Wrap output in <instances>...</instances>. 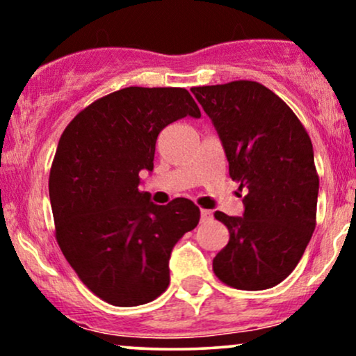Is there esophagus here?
Masks as SVG:
<instances>
[{"label": "esophagus", "instance_id": "1", "mask_svg": "<svg viewBox=\"0 0 356 356\" xmlns=\"http://www.w3.org/2000/svg\"><path fill=\"white\" fill-rule=\"evenodd\" d=\"M211 219V212L207 209H201V220H207Z\"/></svg>", "mask_w": 356, "mask_h": 356}]
</instances>
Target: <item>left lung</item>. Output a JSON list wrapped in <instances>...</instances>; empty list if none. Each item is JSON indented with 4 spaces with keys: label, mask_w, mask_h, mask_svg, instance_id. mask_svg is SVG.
<instances>
[{
    "label": "left lung",
    "mask_w": 356,
    "mask_h": 356,
    "mask_svg": "<svg viewBox=\"0 0 356 356\" xmlns=\"http://www.w3.org/2000/svg\"><path fill=\"white\" fill-rule=\"evenodd\" d=\"M218 130L243 218L216 211L229 243L212 261L236 289L280 284L300 263L314 226L320 177L308 132L275 92L251 80L191 88Z\"/></svg>",
    "instance_id": "obj_1"
}]
</instances>
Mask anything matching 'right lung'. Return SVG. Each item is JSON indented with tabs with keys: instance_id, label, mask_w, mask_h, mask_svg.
I'll return each instance as SVG.
<instances>
[{
	"instance_id": "obj_1",
	"label": "right lung",
	"mask_w": 356,
	"mask_h": 356,
	"mask_svg": "<svg viewBox=\"0 0 356 356\" xmlns=\"http://www.w3.org/2000/svg\"><path fill=\"white\" fill-rule=\"evenodd\" d=\"M187 115L201 110L186 88L127 87L90 104L61 134L48 181L56 243L81 283L113 306L165 291L172 248L201 218L189 199L157 206L138 191L161 130Z\"/></svg>"
}]
</instances>
